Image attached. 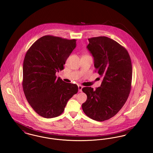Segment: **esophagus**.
<instances>
[{"instance_id": "esophagus-1", "label": "esophagus", "mask_w": 153, "mask_h": 153, "mask_svg": "<svg viewBox=\"0 0 153 153\" xmlns=\"http://www.w3.org/2000/svg\"><path fill=\"white\" fill-rule=\"evenodd\" d=\"M83 88V86H81V85H78V90H79V91L81 92L82 91V89Z\"/></svg>"}]
</instances>
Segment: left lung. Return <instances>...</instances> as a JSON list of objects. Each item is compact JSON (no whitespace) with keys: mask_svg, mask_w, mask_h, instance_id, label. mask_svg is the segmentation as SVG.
I'll use <instances>...</instances> for the list:
<instances>
[{"mask_svg":"<svg viewBox=\"0 0 153 153\" xmlns=\"http://www.w3.org/2000/svg\"><path fill=\"white\" fill-rule=\"evenodd\" d=\"M88 40L87 48L103 80L95 90L91 87L82 88L87 100L82 107L88 117L103 121L119 112L128 99L131 88L132 63L127 49L116 41L105 36Z\"/></svg>","mask_w":153,"mask_h":153,"instance_id":"obj_1","label":"left lung"}]
</instances>
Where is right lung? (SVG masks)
I'll return each mask as SVG.
<instances>
[{
	"mask_svg": "<svg viewBox=\"0 0 153 153\" xmlns=\"http://www.w3.org/2000/svg\"><path fill=\"white\" fill-rule=\"evenodd\" d=\"M76 47V40L44 36L26 52L23 64L22 87L34 111L44 118L63 112L68 101L77 93L78 86L56 76Z\"/></svg>",
	"mask_w": 153,
	"mask_h": 153,
	"instance_id": "1",
	"label": "right lung"
}]
</instances>
